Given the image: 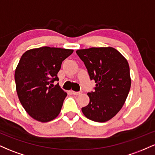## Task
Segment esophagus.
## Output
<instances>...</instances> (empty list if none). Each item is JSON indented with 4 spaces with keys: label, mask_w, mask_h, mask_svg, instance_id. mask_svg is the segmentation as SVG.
<instances>
[{
    "label": "esophagus",
    "mask_w": 155,
    "mask_h": 155,
    "mask_svg": "<svg viewBox=\"0 0 155 155\" xmlns=\"http://www.w3.org/2000/svg\"><path fill=\"white\" fill-rule=\"evenodd\" d=\"M72 93L74 94V95H80V94L81 93V92H75V91H72Z\"/></svg>",
    "instance_id": "obj_1"
}]
</instances>
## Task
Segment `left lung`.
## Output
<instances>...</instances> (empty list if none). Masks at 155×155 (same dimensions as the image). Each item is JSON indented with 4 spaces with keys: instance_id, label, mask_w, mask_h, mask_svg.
<instances>
[{
    "instance_id": "left-lung-1",
    "label": "left lung",
    "mask_w": 155,
    "mask_h": 155,
    "mask_svg": "<svg viewBox=\"0 0 155 155\" xmlns=\"http://www.w3.org/2000/svg\"><path fill=\"white\" fill-rule=\"evenodd\" d=\"M84 63L94 92H88L90 103L81 108L84 115L97 122H107L120 111L131 86L127 60L113 47H92L76 51Z\"/></svg>"
}]
</instances>
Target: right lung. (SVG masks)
<instances>
[{
    "label": "right lung",
    "instance_id": "right-lung-1",
    "mask_svg": "<svg viewBox=\"0 0 155 155\" xmlns=\"http://www.w3.org/2000/svg\"><path fill=\"white\" fill-rule=\"evenodd\" d=\"M73 49L43 47L26 51L15 70L16 90L21 104L34 120L47 122L58 116L67 93L59 84L62 62Z\"/></svg>",
    "mask_w": 155,
    "mask_h": 155
}]
</instances>
